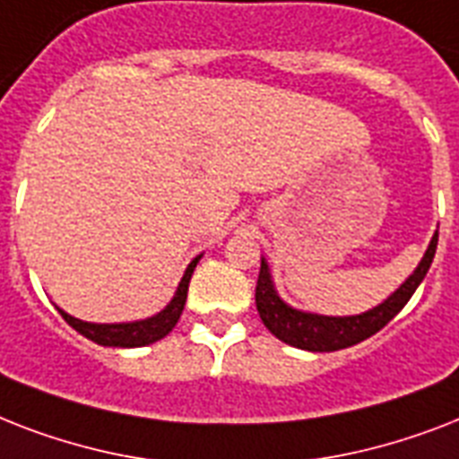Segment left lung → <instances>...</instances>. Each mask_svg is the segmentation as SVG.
<instances>
[{"instance_id":"obj_1","label":"left lung","mask_w":459,"mask_h":459,"mask_svg":"<svg viewBox=\"0 0 459 459\" xmlns=\"http://www.w3.org/2000/svg\"><path fill=\"white\" fill-rule=\"evenodd\" d=\"M436 245H438V230L431 238V243H429L417 269L405 279V283L395 293L388 295L381 305L371 307L362 314H352V316H326V314L302 312V309L290 307L276 293L269 262L262 257L257 290H255L257 312L264 321V326L279 341L288 342L293 348L309 350V352H333V350L357 345V342L367 341L369 335L381 331L407 305V300L420 288V283L427 276L429 266L434 262Z\"/></svg>"}]
</instances>
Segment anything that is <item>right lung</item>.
<instances>
[{
  "mask_svg": "<svg viewBox=\"0 0 459 459\" xmlns=\"http://www.w3.org/2000/svg\"><path fill=\"white\" fill-rule=\"evenodd\" d=\"M202 259V255L187 264L183 279H180L176 293H173L171 302L157 312L154 316H147V319L138 321H121V324H95V321H82L71 316L68 312L59 309V314L66 319L68 326H74L75 331L85 338H90L97 345H104V348H143V345H150V342L161 341L164 335L171 333V328L178 324L180 314H183V307H186L187 298V283L193 279V272L197 262Z\"/></svg>",
  "mask_w": 459,
  "mask_h": 459,
  "instance_id": "add662e5",
  "label": "right lung"
}]
</instances>
